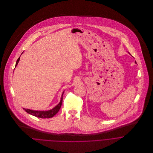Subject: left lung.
I'll return each mask as SVG.
<instances>
[{"label":"left lung","instance_id":"obj_1","mask_svg":"<svg viewBox=\"0 0 153 153\" xmlns=\"http://www.w3.org/2000/svg\"><path fill=\"white\" fill-rule=\"evenodd\" d=\"M135 63H136V62H135Z\"/></svg>","mask_w":153,"mask_h":153}]
</instances>
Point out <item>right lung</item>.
<instances>
[{
	"label": "right lung",
	"mask_w": 153,
	"mask_h": 153,
	"mask_svg": "<svg viewBox=\"0 0 153 153\" xmlns=\"http://www.w3.org/2000/svg\"><path fill=\"white\" fill-rule=\"evenodd\" d=\"M19 60H20V57L18 59V60L16 61L15 67L18 65ZM64 92V91L62 93L61 99V101H60L59 103L52 109H50V110H48V111H35V110L25 109V108H23V109L26 112H27L28 114H29L30 115H32L33 116H35L36 117H39V118H52L58 113V112L59 111V110L60 109L61 107V105H62V96H63Z\"/></svg>",
	"instance_id": "1"
}]
</instances>
